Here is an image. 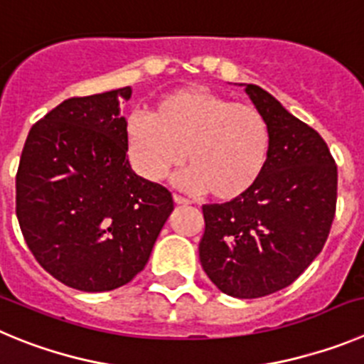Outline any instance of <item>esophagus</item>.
I'll return each mask as SVG.
<instances>
[{
	"label": "esophagus",
	"instance_id": "esophagus-1",
	"mask_svg": "<svg viewBox=\"0 0 364 364\" xmlns=\"http://www.w3.org/2000/svg\"><path fill=\"white\" fill-rule=\"evenodd\" d=\"M174 203L176 205H183V206L188 205V201H186L185 198H181V196H174Z\"/></svg>",
	"mask_w": 364,
	"mask_h": 364
}]
</instances>
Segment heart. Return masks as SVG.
<instances>
[{"mask_svg": "<svg viewBox=\"0 0 364 364\" xmlns=\"http://www.w3.org/2000/svg\"><path fill=\"white\" fill-rule=\"evenodd\" d=\"M130 165L143 179L158 183L188 161L178 176L181 188L215 199L243 196L267 166L270 127L250 103H234L205 88L166 94L152 114H132L125 127Z\"/></svg>", "mask_w": 364, "mask_h": 364, "instance_id": "obj_1", "label": "heart"}]
</instances>
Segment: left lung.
Instances as JSON below:
<instances>
[{
	"label": "left lung",
	"mask_w": 364,
	"mask_h": 364,
	"mask_svg": "<svg viewBox=\"0 0 364 364\" xmlns=\"http://www.w3.org/2000/svg\"><path fill=\"white\" fill-rule=\"evenodd\" d=\"M267 117L270 152L243 196L205 205L203 270L223 294L255 299L292 284L330 234L337 166L325 139L257 85L239 83Z\"/></svg>",
	"instance_id": "obj_1"
}]
</instances>
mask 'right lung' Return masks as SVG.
Returning a JSON list of instances; mask_svg holds the SVG:
<instances>
[{"instance_id": "1", "label": "right lung", "mask_w": 364, "mask_h": 364, "mask_svg": "<svg viewBox=\"0 0 364 364\" xmlns=\"http://www.w3.org/2000/svg\"><path fill=\"white\" fill-rule=\"evenodd\" d=\"M123 87L70 97L39 119L23 146L16 214L36 259L83 292H107L145 268L174 210L166 188L130 166Z\"/></svg>"}]
</instances>
